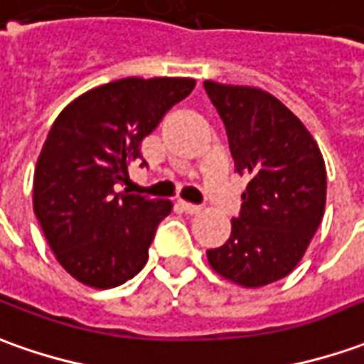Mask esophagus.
I'll return each mask as SVG.
<instances>
[{"label": "esophagus", "mask_w": 364, "mask_h": 364, "mask_svg": "<svg viewBox=\"0 0 364 364\" xmlns=\"http://www.w3.org/2000/svg\"><path fill=\"white\" fill-rule=\"evenodd\" d=\"M177 205H179V209H181L183 213H187V215H197L199 211H201V207H199V205H193V203L179 201Z\"/></svg>", "instance_id": "1"}]
</instances>
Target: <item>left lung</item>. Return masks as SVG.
<instances>
[{"label": "left lung", "instance_id": "obj_1", "mask_svg": "<svg viewBox=\"0 0 364 364\" xmlns=\"http://www.w3.org/2000/svg\"><path fill=\"white\" fill-rule=\"evenodd\" d=\"M223 119L235 169L249 183L227 243L209 249V265L237 285L263 287L303 259L325 213L327 171L317 141L271 93L205 81Z\"/></svg>", "mask_w": 364, "mask_h": 364}]
</instances>
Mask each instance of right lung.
Returning <instances> with one entry per match:
<instances>
[{
	"label": "right lung",
	"instance_id": "1",
	"mask_svg": "<svg viewBox=\"0 0 364 364\" xmlns=\"http://www.w3.org/2000/svg\"><path fill=\"white\" fill-rule=\"evenodd\" d=\"M193 87L189 77L117 79L71 101L51 125L33 175V211L59 265L79 283L111 289L147 263L171 201L115 185L141 159V141Z\"/></svg>",
	"mask_w": 364,
	"mask_h": 364
}]
</instances>
